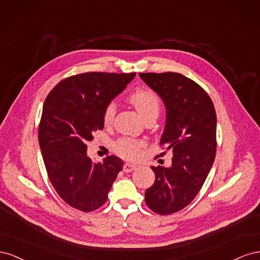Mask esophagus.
<instances>
[{
	"label": "esophagus",
	"mask_w": 260,
	"mask_h": 260,
	"mask_svg": "<svg viewBox=\"0 0 260 260\" xmlns=\"http://www.w3.org/2000/svg\"><path fill=\"white\" fill-rule=\"evenodd\" d=\"M137 168V166L136 165H133V164H129V162H125L124 165H123V171L124 172H131V171H133Z\"/></svg>",
	"instance_id": "1"
}]
</instances>
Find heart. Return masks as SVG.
<instances>
[{"instance_id": "heart-1", "label": "heart", "mask_w": 260, "mask_h": 260, "mask_svg": "<svg viewBox=\"0 0 260 260\" xmlns=\"http://www.w3.org/2000/svg\"><path fill=\"white\" fill-rule=\"evenodd\" d=\"M130 103L136 107L141 117L145 120L148 117H157L160 111V101L156 93L149 89H138L129 96ZM116 106L108 103L104 108L103 119L105 124H111L114 120ZM114 151L125 159H138L145 147L144 141L130 138H121L113 145Z\"/></svg>"}]
</instances>
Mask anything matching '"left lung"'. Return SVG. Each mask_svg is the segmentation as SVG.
Listing matches in <instances>:
<instances>
[{
  "label": "left lung",
  "instance_id": "1",
  "mask_svg": "<svg viewBox=\"0 0 260 260\" xmlns=\"http://www.w3.org/2000/svg\"><path fill=\"white\" fill-rule=\"evenodd\" d=\"M139 76L166 106L160 145L172 152L170 167H151L155 182L145 192V203L156 214L170 215L194 200L212 167L217 148L216 111L206 91L183 75Z\"/></svg>",
  "mask_w": 260,
  "mask_h": 260
}]
</instances>
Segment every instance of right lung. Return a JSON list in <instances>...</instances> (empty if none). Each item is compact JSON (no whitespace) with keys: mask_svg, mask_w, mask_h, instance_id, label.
<instances>
[{"mask_svg":"<svg viewBox=\"0 0 260 260\" xmlns=\"http://www.w3.org/2000/svg\"><path fill=\"white\" fill-rule=\"evenodd\" d=\"M132 74L85 73L61 80L46 96L39 144L49 179L69 206L92 211L104 205L123 162L107 156L93 162L86 143L104 128V108L135 78Z\"/></svg>","mask_w":260,"mask_h":260,"instance_id":"1","label":"right lung"}]
</instances>
